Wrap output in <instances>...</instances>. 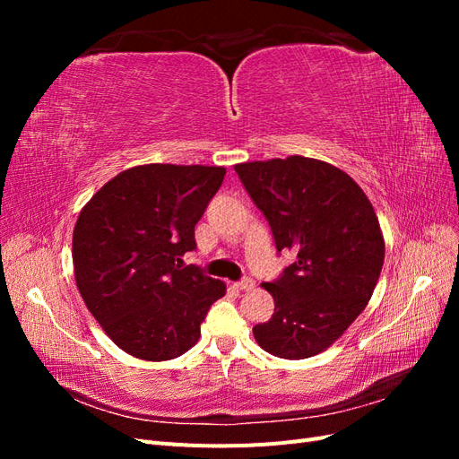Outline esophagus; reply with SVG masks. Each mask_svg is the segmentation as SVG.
<instances>
[{"instance_id": "34e87169", "label": "esophagus", "mask_w": 459, "mask_h": 459, "mask_svg": "<svg viewBox=\"0 0 459 459\" xmlns=\"http://www.w3.org/2000/svg\"><path fill=\"white\" fill-rule=\"evenodd\" d=\"M233 287L239 289V290H248V289L255 287V281L251 280V277H245V280H241V281H238V283H233Z\"/></svg>"}]
</instances>
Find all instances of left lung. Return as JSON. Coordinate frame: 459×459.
I'll list each match as a JSON object with an SVG mask.
<instances>
[{
    "label": "left lung",
    "mask_w": 459,
    "mask_h": 459,
    "mask_svg": "<svg viewBox=\"0 0 459 459\" xmlns=\"http://www.w3.org/2000/svg\"><path fill=\"white\" fill-rule=\"evenodd\" d=\"M245 189L270 221L277 251L297 260L273 283L268 322L253 327L260 349L304 359L327 351L369 302L381 275L385 239L369 199L329 162L287 159L235 164Z\"/></svg>",
    "instance_id": "left-lung-1"
}]
</instances>
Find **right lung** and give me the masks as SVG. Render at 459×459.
I'll return each instance as SVG.
<instances>
[{
	"instance_id": "1",
	"label": "right lung",
	"mask_w": 459,
	"mask_h": 459,
	"mask_svg": "<svg viewBox=\"0 0 459 459\" xmlns=\"http://www.w3.org/2000/svg\"><path fill=\"white\" fill-rule=\"evenodd\" d=\"M224 176V166H132L80 211L76 287L97 324L130 356L149 362L182 356L197 344L212 302L226 295L224 281L182 268Z\"/></svg>"
}]
</instances>
